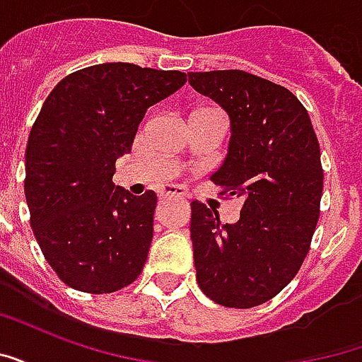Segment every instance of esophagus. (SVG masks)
I'll return each mask as SVG.
<instances>
[{"label": "esophagus", "instance_id": "34e87169", "mask_svg": "<svg viewBox=\"0 0 362 362\" xmlns=\"http://www.w3.org/2000/svg\"><path fill=\"white\" fill-rule=\"evenodd\" d=\"M160 197H186V192L180 186H165L160 189Z\"/></svg>", "mask_w": 362, "mask_h": 362}]
</instances>
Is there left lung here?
<instances>
[{
    "label": "left lung",
    "instance_id": "obj_1",
    "mask_svg": "<svg viewBox=\"0 0 362 362\" xmlns=\"http://www.w3.org/2000/svg\"><path fill=\"white\" fill-rule=\"evenodd\" d=\"M228 114V153L211 180L243 197L236 223L192 202L197 285L217 304L252 308L287 287L310 250L324 173L310 116L281 85L240 69L188 74Z\"/></svg>",
    "mask_w": 362,
    "mask_h": 362
}]
</instances>
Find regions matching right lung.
<instances>
[{
	"mask_svg": "<svg viewBox=\"0 0 362 362\" xmlns=\"http://www.w3.org/2000/svg\"><path fill=\"white\" fill-rule=\"evenodd\" d=\"M182 71L98 64L67 75L44 100L25 153V196L44 258L71 288L104 295L141 273L157 194L114 186L116 158L149 106L180 89Z\"/></svg>",
	"mask_w": 362,
	"mask_h": 362,
	"instance_id": "obj_1",
	"label": "right lung"
}]
</instances>
